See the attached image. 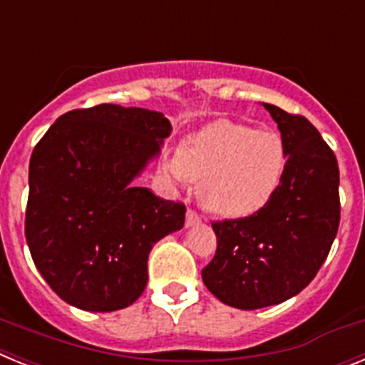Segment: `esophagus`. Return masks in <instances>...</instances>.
<instances>
[{
    "instance_id": "esophagus-1",
    "label": "esophagus",
    "mask_w": 365,
    "mask_h": 365,
    "mask_svg": "<svg viewBox=\"0 0 365 365\" xmlns=\"http://www.w3.org/2000/svg\"><path fill=\"white\" fill-rule=\"evenodd\" d=\"M197 222H201V215L192 210V208H188V212H186V227H192V225H197Z\"/></svg>"
}]
</instances>
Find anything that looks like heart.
Returning <instances> with one entry per match:
<instances>
[{"mask_svg": "<svg viewBox=\"0 0 365 365\" xmlns=\"http://www.w3.org/2000/svg\"><path fill=\"white\" fill-rule=\"evenodd\" d=\"M285 166V144L278 133L217 120L188 138L172 173L201 185V199L210 212L243 217L274 197Z\"/></svg>", "mask_w": 365, "mask_h": 365, "instance_id": "obj_1", "label": "heart"}]
</instances>
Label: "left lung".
Instances as JSON below:
<instances>
[{
    "instance_id": "obj_1",
    "label": "left lung",
    "mask_w": 365,
    "mask_h": 365,
    "mask_svg": "<svg viewBox=\"0 0 365 365\" xmlns=\"http://www.w3.org/2000/svg\"><path fill=\"white\" fill-rule=\"evenodd\" d=\"M263 106L285 144L283 179L256 214L212 221L217 248L202 269V282L215 298L247 311L302 292L324 265L340 225L334 151L305 117Z\"/></svg>"
}]
</instances>
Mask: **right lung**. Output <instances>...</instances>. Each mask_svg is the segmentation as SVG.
<instances>
[{
  "label": "right lung",
  "mask_w": 365,
  "mask_h": 365,
  "mask_svg": "<svg viewBox=\"0 0 365 365\" xmlns=\"http://www.w3.org/2000/svg\"><path fill=\"white\" fill-rule=\"evenodd\" d=\"M170 131L163 113L98 104L62 115L34 146L25 237L63 302L109 312L144 292L151 247L182 228L186 206L131 180Z\"/></svg>",
  "instance_id": "obj_1"
}]
</instances>
